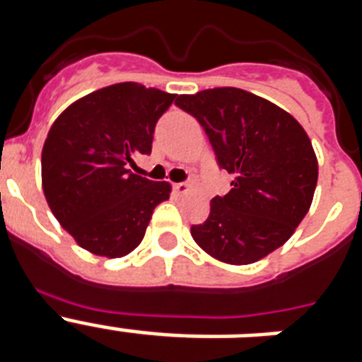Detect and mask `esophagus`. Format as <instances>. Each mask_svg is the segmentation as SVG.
Masks as SVG:
<instances>
[{
  "instance_id": "1",
  "label": "esophagus",
  "mask_w": 362,
  "mask_h": 362,
  "mask_svg": "<svg viewBox=\"0 0 362 362\" xmlns=\"http://www.w3.org/2000/svg\"><path fill=\"white\" fill-rule=\"evenodd\" d=\"M188 190H190V185L188 183H175L174 185V192L177 194V196H183V194H187Z\"/></svg>"
}]
</instances>
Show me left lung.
Masks as SVG:
<instances>
[{
  "label": "left lung",
  "mask_w": 362,
  "mask_h": 362,
  "mask_svg": "<svg viewBox=\"0 0 362 362\" xmlns=\"http://www.w3.org/2000/svg\"><path fill=\"white\" fill-rule=\"evenodd\" d=\"M196 117L217 163L233 175L232 190L210 201V216L190 228L214 259L252 264L288 241L310 210L317 158L299 121L252 92L223 86L179 95Z\"/></svg>",
  "instance_id": "8db88e82"
}]
</instances>
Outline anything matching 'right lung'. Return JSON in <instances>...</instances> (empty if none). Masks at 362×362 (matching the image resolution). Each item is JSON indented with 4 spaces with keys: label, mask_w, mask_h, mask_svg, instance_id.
Returning <instances> with one entry per match:
<instances>
[{
    "label": "right lung",
    "mask_w": 362,
    "mask_h": 362,
    "mask_svg": "<svg viewBox=\"0 0 362 362\" xmlns=\"http://www.w3.org/2000/svg\"><path fill=\"white\" fill-rule=\"evenodd\" d=\"M175 94L127 81L74 101L57 116L41 152V185L54 217L81 248L123 257L143 241L166 181L129 166L152 150L153 129Z\"/></svg>",
    "instance_id": "add662e5"
}]
</instances>
